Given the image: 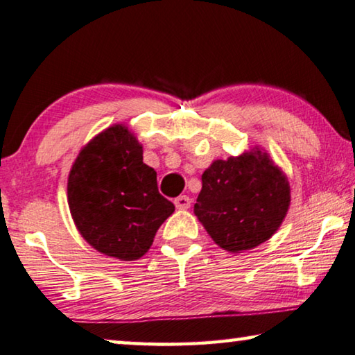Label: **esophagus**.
I'll return each mask as SVG.
<instances>
[{
  "mask_svg": "<svg viewBox=\"0 0 355 355\" xmlns=\"http://www.w3.org/2000/svg\"><path fill=\"white\" fill-rule=\"evenodd\" d=\"M173 204H175V207L180 208V210H187L191 205V199L188 196H178V198L173 200Z\"/></svg>",
  "mask_w": 355,
  "mask_h": 355,
  "instance_id": "1",
  "label": "esophagus"
}]
</instances>
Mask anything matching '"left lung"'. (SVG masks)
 <instances>
[{
  "instance_id": "obj_1",
  "label": "left lung",
  "mask_w": 355,
  "mask_h": 355,
  "mask_svg": "<svg viewBox=\"0 0 355 355\" xmlns=\"http://www.w3.org/2000/svg\"><path fill=\"white\" fill-rule=\"evenodd\" d=\"M289 202L288 180L257 150L213 162L202 175L194 213L216 245L240 252L277 232Z\"/></svg>"
}]
</instances>
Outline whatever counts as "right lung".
<instances>
[{
	"label": "right lung",
	"mask_w": 355,
	"mask_h": 355,
	"mask_svg": "<svg viewBox=\"0 0 355 355\" xmlns=\"http://www.w3.org/2000/svg\"><path fill=\"white\" fill-rule=\"evenodd\" d=\"M67 200L82 237L121 261L142 257L175 210L157 191L156 172L144 164L142 147L121 125L105 129L78 153Z\"/></svg>",
	"instance_id": "obj_1"
}]
</instances>
